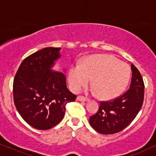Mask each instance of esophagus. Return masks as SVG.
I'll return each instance as SVG.
<instances>
[{"instance_id":"esophagus-1","label":"esophagus","mask_w":156,"mask_h":156,"mask_svg":"<svg viewBox=\"0 0 156 156\" xmlns=\"http://www.w3.org/2000/svg\"><path fill=\"white\" fill-rule=\"evenodd\" d=\"M76 99L79 100V101H89L88 98H87V97H83V96H78V97H76Z\"/></svg>"}]
</instances>
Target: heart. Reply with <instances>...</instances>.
I'll return each instance as SVG.
<instances>
[{
    "label": "heart",
    "mask_w": 156,
    "mask_h": 156,
    "mask_svg": "<svg viewBox=\"0 0 156 156\" xmlns=\"http://www.w3.org/2000/svg\"><path fill=\"white\" fill-rule=\"evenodd\" d=\"M131 70L126 64L112 55L87 57L80 65L69 69L68 81L72 91H80L92 80V87L102 99H112L121 95L129 84Z\"/></svg>",
    "instance_id": "b5f03b06"
}]
</instances>
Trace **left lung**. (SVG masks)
<instances>
[{
    "instance_id": "left-lung-1",
    "label": "left lung",
    "mask_w": 156,
    "mask_h": 156,
    "mask_svg": "<svg viewBox=\"0 0 156 156\" xmlns=\"http://www.w3.org/2000/svg\"><path fill=\"white\" fill-rule=\"evenodd\" d=\"M130 87L122 95L110 101H100L98 112L89 118V123L101 134L119 133L131 123L144 103V82L138 69L131 65Z\"/></svg>"
}]
</instances>
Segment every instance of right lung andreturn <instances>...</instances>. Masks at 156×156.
<instances>
[{"instance_id": "right-lung-1", "label": "right lung", "mask_w": 156, "mask_h": 156, "mask_svg": "<svg viewBox=\"0 0 156 156\" xmlns=\"http://www.w3.org/2000/svg\"><path fill=\"white\" fill-rule=\"evenodd\" d=\"M58 48H45L20 64L13 81V100L21 117L32 127L52 129L65 116L66 104L76 96L68 90L62 72L51 71L60 57Z\"/></svg>"}]
</instances>
